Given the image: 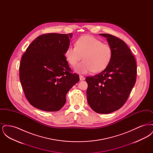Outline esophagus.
<instances>
[{
  "mask_svg": "<svg viewBox=\"0 0 153 153\" xmlns=\"http://www.w3.org/2000/svg\"><path fill=\"white\" fill-rule=\"evenodd\" d=\"M80 81H82V80H85V77L83 76H81V75H80Z\"/></svg>",
  "mask_w": 153,
  "mask_h": 153,
  "instance_id": "1",
  "label": "esophagus"
}]
</instances>
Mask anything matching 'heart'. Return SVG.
Returning a JSON list of instances; mask_svg holds the SVG:
<instances>
[{
  "label": "heart",
  "instance_id": "1",
  "mask_svg": "<svg viewBox=\"0 0 153 153\" xmlns=\"http://www.w3.org/2000/svg\"><path fill=\"white\" fill-rule=\"evenodd\" d=\"M112 54L109 45L89 35L80 37L76 46L68 47L65 52L66 59L72 66L76 65L83 56L84 61L74 68V71L80 74L101 72L109 65Z\"/></svg>",
  "mask_w": 153,
  "mask_h": 153
}]
</instances>
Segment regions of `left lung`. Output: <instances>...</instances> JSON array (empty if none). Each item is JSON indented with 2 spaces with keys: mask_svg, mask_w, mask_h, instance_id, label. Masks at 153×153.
<instances>
[{
  "mask_svg": "<svg viewBox=\"0 0 153 153\" xmlns=\"http://www.w3.org/2000/svg\"><path fill=\"white\" fill-rule=\"evenodd\" d=\"M107 38L113 54L101 73L86 77L88 103L99 114H109L120 108L127 101L136 82L137 64L126 44L117 36L99 34Z\"/></svg>",
  "mask_w": 153,
  "mask_h": 153,
  "instance_id": "8db88e82",
  "label": "left lung"
}]
</instances>
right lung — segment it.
I'll return each mask as SVG.
<instances>
[{
    "label": "right lung",
    "mask_w": 153,
    "mask_h": 153,
    "mask_svg": "<svg viewBox=\"0 0 153 153\" xmlns=\"http://www.w3.org/2000/svg\"><path fill=\"white\" fill-rule=\"evenodd\" d=\"M72 33H49L38 36L23 54L19 79L30 104L45 111H57L66 95L80 80L71 73L65 56Z\"/></svg>",
    "instance_id": "add662e5"
}]
</instances>
